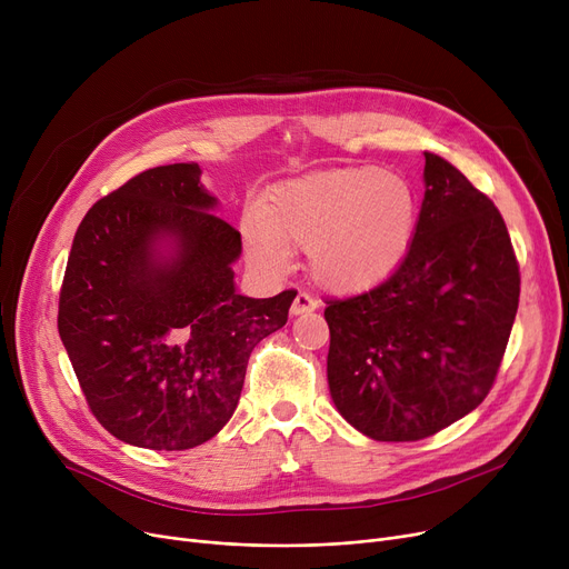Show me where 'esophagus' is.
<instances>
[{"label":"esophagus","mask_w":569,"mask_h":569,"mask_svg":"<svg viewBox=\"0 0 569 569\" xmlns=\"http://www.w3.org/2000/svg\"><path fill=\"white\" fill-rule=\"evenodd\" d=\"M318 309V300L313 295H309V292H297V297H295V302H292V307H290V313L292 316H302V313H311V311H316Z\"/></svg>","instance_id":"obj_1"}]
</instances>
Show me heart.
Returning a JSON list of instances; mask_svg holds the SVG:
<instances>
[{
    "instance_id": "obj_1",
    "label": "heart",
    "mask_w": 569,
    "mask_h": 569,
    "mask_svg": "<svg viewBox=\"0 0 569 569\" xmlns=\"http://www.w3.org/2000/svg\"><path fill=\"white\" fill-rule=\"evenodd\" d=\"M417 202L403 177L373 166L318 170L269 191L244 223L253 260L283 267L288 249L309 251L316 281L352 292L385 279L403 260Z\"/></svg>"
}]
</instances>
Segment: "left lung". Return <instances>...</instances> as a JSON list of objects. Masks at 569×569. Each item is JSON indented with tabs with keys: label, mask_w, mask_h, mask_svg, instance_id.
Listing matches in <instances>:
<instances>
[{
	"label": "left lung",
	"mask_w": 569,
	"mask_h": 569,
	"mask_svg": "<svg viewBox=\"0 0 569 569\" xmlns=\"http://www.w3.org/2000/svg\"><path fill=\"white\" fill-rule=\"evenodd\" d=\"M425 161L420 219L399 267L325 309L332 401L385 442L429 438L487 399L519 307V262L496 204L450 161Z\"/></svg>",
	"instance_id": "left-lung-1"
}]
</instances>
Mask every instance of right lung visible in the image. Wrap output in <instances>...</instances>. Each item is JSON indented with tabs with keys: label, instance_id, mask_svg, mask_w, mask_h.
I'll use <instances>...</instances> for the list:
<instances>
[{
	"label": "right lung",
	"instance_id": "1",
	"mask_svg": "<svg viewBox=\"0 0 569 569\" xmlns=\"http://www.w3.org/2000/svg\"><path fill=\"white\" fill-rule=\"evenodd\" d=\"M198 163L136 174L84 214L57 330L106 431L147 450H191L232 417L251 350L297 290H234L242 237L212 209Z\"/></svg>",
	"mask_w": 569,
	"mask_h": 569
}]
</instances>
